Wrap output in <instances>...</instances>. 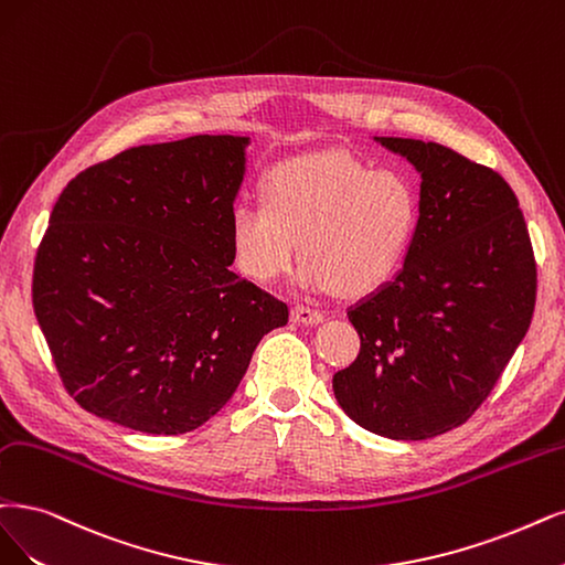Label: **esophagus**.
Returning a JSON list of instances; mask_svg holds the SVG:
<instances>
[{
	"label": "esophagus",
	"mask_w": 565,
	"mask_h": 565,
	"mask_svg": "<svg viewBox=\"0 0 565 565\" xmlns=\"http://www.w3.org/2000/svg\"><path fill=\"white\" fill-rule=\"evenodd\" d=\"M290 319H294L296 323H302V326H319L323 321V315L317 309L296 305L294 309H290Z\"/></svg>",
	"instance_id": "obj_1"
}]
</instances>
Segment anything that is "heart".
Returning <instances> with one entry per match:
<instances>
[{
  "mask_svg": "<svg viewBox=\"0 0 565 565\" xmlns=\"http://www.w3.org/2000/svg\"><path fill=\"white\" fill-rule=\"evenodd\" d=\"M419 214V193L403 172L372 170L347 153H311L275 167L263 202L235 204L230 250L244 277L271 284L294 267L302 242L296 286L359 298L398 271Z\"/></svg>",
  "mask_w": 565,
  "mask_h": 565,
  "instance_id": "1",
  "label": "heart"
}]
</instances>
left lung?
<instances>
[{"label":"left lung","instance_id":"obj_1","mask_svg":"<svg viewBox=\"0 0 565 565\" xmlns=\"http://www.w3.org/2000/svg\"><path fill=\"white\" fill-rule=\"evenodd\" d=\"M372 139L419 172L422 214L403 269L347 311L361 353L332 391L361 428L428 440L470 419L526 338L533 248L498 172L435 141Z\"/></svg>","mask_w":565,"mask_h":565}]
</instances>
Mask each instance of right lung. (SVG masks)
Masks as SVG:
<instances>
[{
    "mask_svg": "<svg viewBox=\"0 0 565 565\" xmlns=\"http://www.w3.org/2000/svg\"><path fill=\"white\" fill-rule=\"evenodd\" d=\"M242 135L135 146L57 198L32 279L62 384L99 419L151 435L195 430L233 398L288 307L239 279L230 214Z\"/></svg>",
    "mask_w": 565,
    "mask_h": 565,
    "instance_id": "1",
    "label": "right lung"
}]
</instances>
